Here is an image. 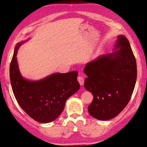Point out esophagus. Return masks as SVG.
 <instances>
[{
  "label": "esophagus",
  "mask_w": 147,
  "mask_h": 147,
  "mask_svg": "<svg viewBox=\"0 0 147 147\" xmlns=\"http://www.w3.org/2000/svg\"><path fill=\"white\" fill-rule=\"evenodd\" d=\"M78 82H79V84H80L81 86H83L84 85V78H82V76H78Z\"/></svg>",
  "instance_id": "obj_1"
}]
</instances>
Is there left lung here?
I'll return each instance as SVG.
<instances>
[{"instance_id":"1","label":"left lung","mask_w":147,"mask_h":147,"mask_svg":"<svg viewBox=\"0 0 147 147\" xmlns=\"http://www.w3.org/2000/svg\"><path fill=\"white\" fill-rule=\"evenodd\" d=\"M112 53L103 54L86 65L88 76L84 87L93 100L88 111L98 120H109L127 105L135 88L137 64L130 43L125 36H117Z\"/></svg>"}]
</instances>
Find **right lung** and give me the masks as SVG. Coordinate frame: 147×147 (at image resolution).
Returning <instances> with one entry per match:
<instances>
[{"mask_svg": "<svg viewBox=\"0 0 147 147\" xmlns=\"http://www.w3.org/2000/svg\"><path fill=\"white\" fill-rule=\"evenodd\" d=\"M16 45L10 67L9 77L15 97L21 108L35 121L47 123L55 120L63 111L66 100L80 89L78 72L54 73L40 80L24 79L19 70Z\"/></svg>", "mask_w": 147, "mask_h": 147, "instance_id": "right-lung-1", "label": "right lung"}]
</instances>
